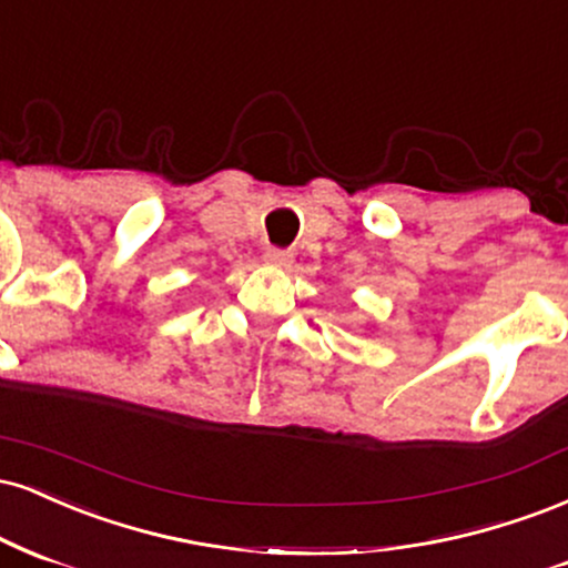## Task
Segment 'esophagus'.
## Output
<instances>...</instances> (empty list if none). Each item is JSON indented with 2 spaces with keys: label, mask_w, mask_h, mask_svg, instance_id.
<instances>
[{
  "label": "esophagus",
  "mask_w": 568,
  "mask_h": 568,
  "mask_svg": "<svg viewBox=\"0 0 568 568\" xmlns=\"http://www.w3.org/2000/svg\"><path fill=\"white\" fill-rule=\"evenodd\" d=\"M263 260L268 265H276V268H290V265H292V252L290 250H278V246H271V250H265Z\"/></svg>",
  "instance_id": "esophagus-1"
}]
</instances>
